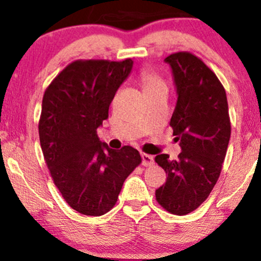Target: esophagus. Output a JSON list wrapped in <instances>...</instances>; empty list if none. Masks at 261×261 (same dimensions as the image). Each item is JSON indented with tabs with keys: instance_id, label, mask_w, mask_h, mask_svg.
Instances as JSON below:
<instances>
[{
	"instance_id": "1",
	"label": "esophagus",
	"mask_w": 261,
	"mask_h": 261,
	"mask_svg": "<svg viewBox=\"0 0 261 261\" xmlns=\"http://www.w3.org/2000/svg\"><path fill=\"white\" fill-rule=\"evenodd\" d=\"M141 163H143L144 167H149L154 163V158L149 154H141Z\"/></svg>"
}]
</instances>
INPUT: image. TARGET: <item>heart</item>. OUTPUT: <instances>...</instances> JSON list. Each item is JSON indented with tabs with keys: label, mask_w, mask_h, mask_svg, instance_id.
<instances>
[{
	"label": "heart",
	"mask_w": 261,
	"mask_h": 261,
	"mask_svg": "<svg viewBox=\"0 0 261 261\" xmlns=\"http://www.w3.org/2000/svg\"><path fill=\"white\" fill-rule=\"evenodd\" d=\"M140 81L143 83L145 93L150 91H155V89H167V84H165L164 80L150 68L141 70Z\"/></svg>",
	"instance_id": "heart-1"
}]
</instances>
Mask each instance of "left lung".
Here are the masks:
<instances>
[{"label": "left lung", "instance_id": "obj_1", "mask_svg": "<svg viewBox=\"0 0 261 261\" xmlns=\"http://www.w3.org/2000/svg\"><path fill=\"white\" fill-rule=\"evenodd\" d=\"M165 63L177 88L170 126L181 151L177 160L168 154L155 156L168 174L155 197L168 212L183 216L198 208L212 192L227 151L231 123L225 88L199 58L179 51Z\"/></svg>", "mask_w": 261, "mask_h": 261}]
</instances>
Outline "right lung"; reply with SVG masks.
Returning <instances> with one entry per match:
<instances>
[{
    "instance_id": "obj_1",
    "label": "right lung",
    "mask_w": 261,
    "mask_h": 261,
    "mask_svg": "<svg viewBox=\"0 0 261 261\" xmlns=\"http://www.w3.org/2000/svg\"><path fill=\"white\" fill-rule=\"evenodd\" d=\"M133 64L131 59L75 60L44 93L39 121L44 159L63 198L82 215L109 212L123 181L141 163L133 146L116 151L97 135Z\"/></svg>"
}]
</instances>
